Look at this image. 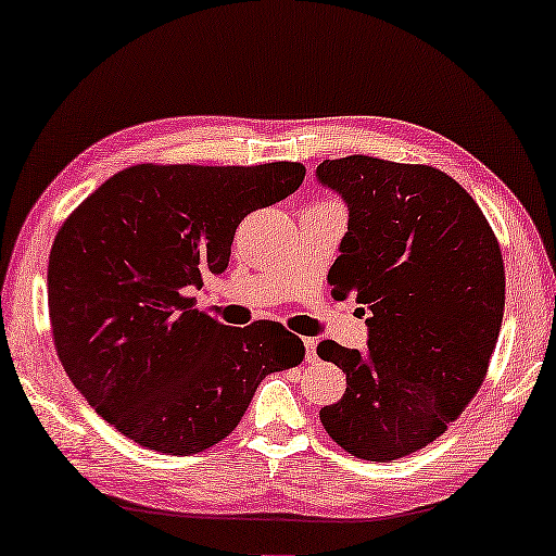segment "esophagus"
<instances>
[{
  "instance_id": "34e87169",
  "label": "esophagus",
  "mask_w": 556,
  "mask_h": 556,
  "mask_svg": "<svg viewBox=\"0 0 556 556\" xmlns=\"http://www.w3.org/2000/svg\"><path fill=\"white\" fill-rule=\"evenodd\" d=\"M303 344H305V359L307 362H315L317 359V340H313V338H305L303 340Z\"/></svg>"
}]
</instances>
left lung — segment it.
Returning a JSON list of instances; mask_svg holds the SVG:
<instances>
[{
	"label": "left lung",
	"mask_w": 556,
	"mask_h": 556,
	"mask_svg": "<svg viewBox=\"0 0 556 556\" xmlns=\"http://www.w3.org/2000/svg\"><path fill=\"white\" fill-rule=\"evenodd\" d=\"M315 177L350 212L332 295L369 313L367 352L317 344L348 375L320 421L352 456L404 458L483 384L505 311L503 253L480 206L439 169L352 154L320 162Z\"/></svg>",
	"instance_id": "1"
}]
</instances>
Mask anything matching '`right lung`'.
I'll return each mask as SVG.
<instances>
[{
	"mask_svg": "<svg viewBox=\"0 0 556 556\" xmlns=\"http://www.w3.org/2000/svg\"><path fill=\"white\" fill-rule=\"evenodd\" d=\"M300 162L135 165L53 239L49 317L86 402L144 448L192 456L226 439L270 371L303 362L280 323H216L192 290L229 266L236 226L303 185Z\"/></svg>",
	"mask_w": 556,
	"mask_h": 556,
	"instance_id": "right-lung-1",
	"label": "right lung"
}]
</instances>
